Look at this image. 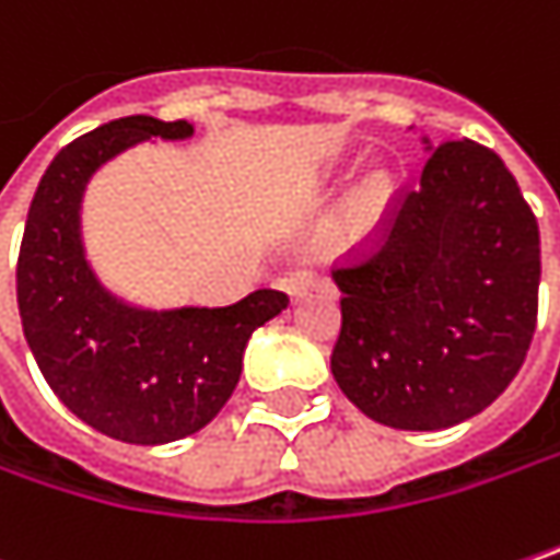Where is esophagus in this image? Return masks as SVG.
<instances>
[{
    "mask_svg": "<svg viewBox=\"0 0 560 560\" xmlns=\"http://www.w3.org/2000/svg\"><path fill=\"white\" fill-rule=\"evenodd\" d=\"M314 284H317V279H314L311 269H291V272L279 281V288L291 298V301H301Z\"/></svg>",
    "mask_w": 560,
    "mask_h": 560,
    "instance_id": "34e87169",
    "label": "esophagus"
}]
</instances>
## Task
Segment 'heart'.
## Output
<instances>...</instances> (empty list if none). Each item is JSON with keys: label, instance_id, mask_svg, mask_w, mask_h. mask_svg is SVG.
I'll list each match as a JSON object with an SVG mask.
<instances>
[{"label": "heart", "instance_id": "b5f03b06", "mask_svg": "<svg viewBox=\"0 0 560 560\" xmlns=\"http://www.w3.org/2000/svg\"><path fill=\"white\" fill-rule=\"evenodd\" d=\"M394 205V185L387 176H372L349 201L342 228H339V240L346 246H362L369 243L390 214Z\"/></svg>", "mask_w": 560, "mask_h": 560}]
</instances>
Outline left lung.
Listing matches in <instances>:
<instances>
[{
	"label": "left lung",
	"mask_w": 560,
	"mask_h": 560,
	"mask_svg": "<svg viewBox=\"0 0 560 560\" xmlns=\"http://www.w3.org/2000/svg\"><path fill=\"white\" fill-rule=\"evenodd\" d=\"M430 163L384 243L336 269L330 369L375 423L432 432L490 407L523 369L538 314V224L503 160L423 137Z\"/></svg>",
	"instance_id": "obj_1"
}]
</instances>
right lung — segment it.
<instances>
[{
  "instance_id": "add662e5",
  "label": "right lung",
  "mask_w": 560,
  "mask_h": 560,
  "mask_svg": "<svg viewBox=\"0 0 560 560\" xmlns=\"http://www.w3.org/2000/svg\"><path fill=\"white\" fill-rule=\"evenodd\" d=\"M195 125L118 118L63 147L27 208L19 314L50 390L92 430L166 445L208 427L230 400L256 327L288 298L259 288L230 307H143L95 276L82 243L92 176L143 140H188Z\"/></svg>"
}]
</instances>
